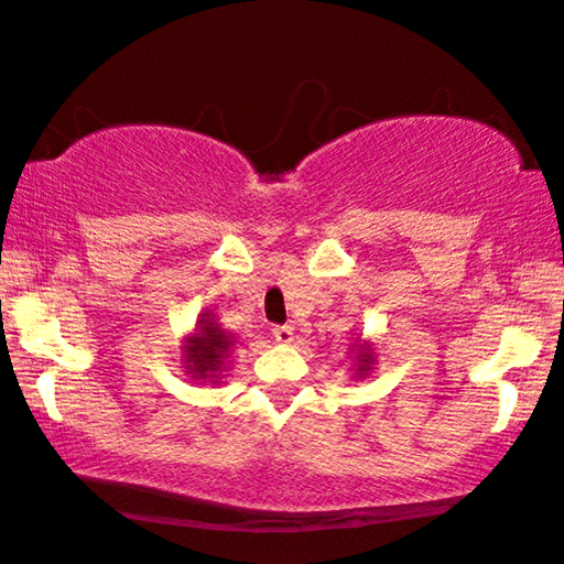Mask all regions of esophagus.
I'll return each mask as SVG.
<instances>
[{
  "label": "esophagus",
  "mask_w": 564,
  "mask_h": 564,
  "mask_svg": "<svg viewBox=\"0 0 564 564\" xmlns=\"http://www.w3.org/2000/svg\"><path fill=\"white\" fill-rule=\"evenodd\" d=\"M272 336L280 343H292L295 340V328H292V325H274Z\"/></svg>",
  "instance_id": "esophagus-1"
}]
</instances>
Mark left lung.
<instances>
[{
	"label": "left lung",
	"mask_w": 564,
	"mask_h": 564,
	"mask_svg": "<svg viewBox=\"0 0 564 564\" xmlns=\"http://www.w3.org/2000/svg\"><path fill=\"white\" fill-rule=\"evenodd\" d=\"M356 373L358 377H366V373L371 371V366H373V350H371V346L369 343H361V346H358V354H356Z\"/></svg>",
	"instance_id": "1"
}]
</instances>
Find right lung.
Masks as SVG:
<instances>
[{
	"instance_id": "obj_1",
	"label": "right lung",
	"mask_w": 564,
	"mask_h": 564,
	"mask_svg": "<svg viewBox=\"0 0 564 564\" xmlns=\"http://www.w3.org/2000/svg\"><path fill=\"white\" fill-rule=\"evenodd\" d=\"M231 348H234L231 333H226L210 313H200L195 333L191 338H185V346H183V361L187 369L185 373H191V379L195 381L218 383Z\"/></svg>"
}]
</instances>
